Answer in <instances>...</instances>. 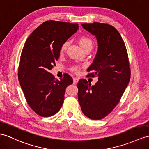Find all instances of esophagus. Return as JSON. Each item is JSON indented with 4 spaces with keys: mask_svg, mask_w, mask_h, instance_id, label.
<instances>
[{
    "mask_svg": "<svg viewBox=\"0 0 149 149\" xmlns=\"http://www.w3.org/2000/svg\"><path fill=\"white\" fill-rule=\"evenodd\" d=\"M78 81H79L78 78H73V83H74V84H76V83H77L78 82Z\"/></svg>",
    "mask_w": 149,
    "mask_h": 149,
    "instance_id": "obj_1",
    "label": "esophagus"
}]
</instances>
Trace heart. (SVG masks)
<instances>
[{
	"label": "heart",
	"instance_id": "1",
	"mask_svg": "<svg viewBox=\"0 0 149 149\" xmlns=\"http://www.w3.org/2000/svg\"><path fill=\"white\" fill-rule=\"evenodd\" d=\"M79 43L81 48L83 49V50H85L86 49L88 48H91L92 49L93 47V42L91 39H90L88 37H81L78 40ZM69 41H65L61 47V51H64L66 50L68 46L69 45ZM71 70L73 72H77L79 70V66H73L71 68Z\"/></svg>",
	"mask_w": 149,
	"mask_h": 149
}]
</instances>
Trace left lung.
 I'll return each mask as SVG.
<instances>
[{"label":"left lung","mask_w":149,"mask_h":149,"mask_svg":"<svg viewBox=\"0 0 149 149\" xmlns=\"http://www.w3.org/2000/svg\"><path fill=\"white\" fill-rule=\"evenodd\" d=\"M85 30L95 35L98 51L88 69V77H98L95 85L85 79L78 83V102L86 117L99 120L119 103L130 81L131 71L128 52L120 33L107 23H84Z\"/></svg>","instance_id":"1"}]
</instances>
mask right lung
<instances>
[{
    "label": "right lung",
    "instance_id": "obj_1",
    "mask_svg": "<svg viewBox=\"0 0 149 149\" xmlns=\"http://www.w3.org/2000/svg\"><path fill=\"white\" fill-rule=\"evenodd\" d=\"M78 29L77 23L46 21L24 43L18 79L29 106L40 116H52L59 111L66 87L73 82L68 74L59 81L49 71L56 66L61 45Z\"/></svg>",
    "mask_w": 149,
    "mask_h": 149
}]
</instances>
